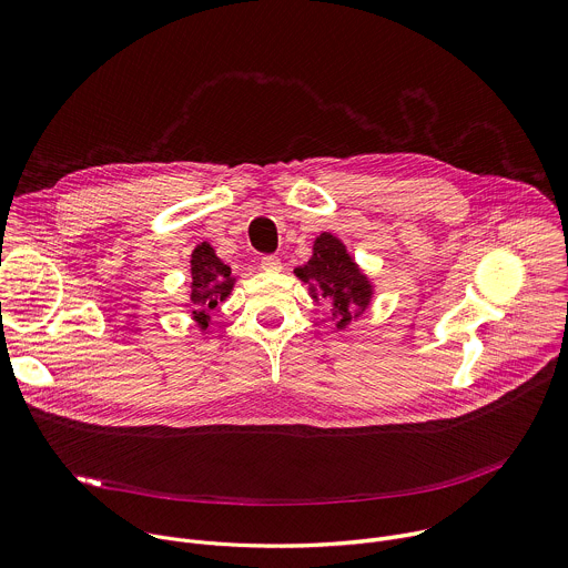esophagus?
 <instances>
[{
    "label": "esophagus",
    "mask_w": 568,
    "mask_h": 568,
    "mask_svg": "<svg viewBox=\"0 0 568 568\" xmlns=\"http://www.w3.org/2000/svg\"><path fill=\"white\" fill-rule=\"evenodd\" d=\"M261 267H263L265 272H281V270H283L281 258H276V256H265V258L261 261Z\"/></svg>",
    "instance_id": "esophagus-1"
}]
</instances>
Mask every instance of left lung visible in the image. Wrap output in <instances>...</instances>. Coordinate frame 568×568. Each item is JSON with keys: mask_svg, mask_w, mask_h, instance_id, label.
Returning <instances> with one entry per match:
<instances>
[{"mask_svg": "<svg viewBox=\"0 0 568 568\" xmlns=\"http://www.w3.org/2000/svg\"><path fill=\"white\" fill-rule=\"evenodd\" d=\"M314 303L326 301L337 331H348L375 301L377 285L333 231H321L312 242V256L294 267Z\"/></svg>", "mask_w": 568, "mask_h": 568, "instance_id": "left-lung-1", "label": "left lung"}]
</instances>
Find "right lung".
<instances>
[{
  "instance_id": "obj_1",
  "label": "right lung",
  "mask_w": 568,
  "mask_h": 568,
  "mask_svg": "<svg viewBox=\"0 0 568 568\" xmlns=\"http://www.w3.org/2000/svg\"><path fill=\"white\" fill-rule=\"evenodd\" d=\"M189 267L191 283L186 292L193 303L191 318L200 333H209L213 318L211 312L231 296L237 278L231 274V267L215 254L209 240L200 242L193 250Z\"/></svg>"
}]
</instances>
